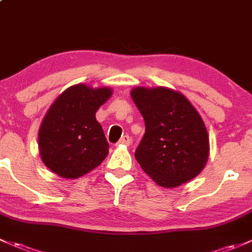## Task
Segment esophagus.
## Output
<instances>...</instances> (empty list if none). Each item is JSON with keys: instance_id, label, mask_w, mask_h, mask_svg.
<instances>
[{"instance_id": "1", "label": "esophagus", "mask_w": 252, "mask_h": 252, "mask_svg": "<svg viewBox=\"0 0 252 252\" xmlns=\"http://www.w3.org/2000/svg\"><path fill=\"white\" fill-rule=\"evenodd\" d=\"M131 139L129 135H124V136L121 137V140L117 142V145H130Z\"/></svg>"}]
</instances>
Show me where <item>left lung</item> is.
I'll use <instances>...</instances> for the list:
<instances>
[{"instance_id":"left-lung-1","label":"left lung","mask_w":252,"mask_h":252,"mask_svg":"<svg viewBox=\"0 0 252 252\" xmlns=\"http://www.w3.org/2000/svg\"><path fill=\"white\" fill-rule=\"evenodd\" d=\"M145 119L144 136L135 158L161 187H177L203 170L209 156V137L203 119L192 104L171 89L131 91Z\"/></svg>"}]
</instances>
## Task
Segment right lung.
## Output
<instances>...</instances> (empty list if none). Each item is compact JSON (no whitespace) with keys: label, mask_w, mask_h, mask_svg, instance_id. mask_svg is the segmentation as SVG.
Returning a JSON list of instances; mask_svg holds the SVG:
<instances>
[{"label":"right lung","mask_w":252,"mask_h":252,"mask_svg":"<svg viewBox=\"0 0 252 252\" xmlns=\"http://www.w3.org/2000/svg\"><path fill=\"white\" fill-rule=\"evenodd\" d=\"M111 94L110 88L77 84L53 102L38 133L41 158L53 173L77 179L102 163L110 146L95 112Z\"/></svg>","instance_id":"obj_1"}]
</instances>
